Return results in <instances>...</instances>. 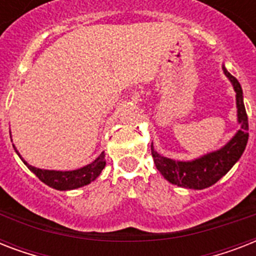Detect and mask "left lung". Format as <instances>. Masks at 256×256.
<instances>
[{
  "label": "left lung",
  "instance_id": "left-lung-1",
  "mask_svg": "<svg viewBox=\"0 0 256 256\" xmlns=\"http://www.w3.org/2000/svg\"><path fill=\"white\" fill-rule=\"evenodd\" d=\"M223 72L228 80L232 82L235 92H236V108H238V120L240 126L232 140L218 152H210L199 160L191 162H175L172 160L160 156L154 150L152 144V156L154 158V164L160 174L168 179V182L176 186L202 190L206 187L212 186L223 175H226L235 162L240 158V156L246 148L248 140V118H247L246 108L243 104V92L238 80L231 76L224 68Z\"/></svg>",
  "mask_w": 256,
  "mask_h": 256
}]
</instances>
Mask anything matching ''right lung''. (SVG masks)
Wrapping results in <instances>:
<instances>
[{
	"mask_svg": "<svg viewBox=\"0 0 256 256\" xmlns=\"http://www.w3.org/2000/svg\"><path fill=\"white\" fill-rule=\"evenodd\" d=\"M25 164L30 171H33L34 174L37 175L40 180H42L48 186L53 187L56 190H73V188L86 186L90 182H92L100 174V171L104 170L106 160H104V152H102L94 162H92L85 168L73 171L42 170V168L30 166L26 162Z\"/></svg>",
	"mask_w": 256,
	"mask_h": 256,
	"instance_id": "1",
	"label": "right lung"
}]
</instances>
